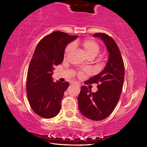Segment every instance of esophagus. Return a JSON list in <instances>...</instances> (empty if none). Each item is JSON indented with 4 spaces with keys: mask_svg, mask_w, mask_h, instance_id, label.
<instances>
[{
    "mask_svg": "<svg viewBox=\"0 0 147 147\" xmlns=\"http://www.w3.org/2000/svg\"><path fill=\"white\" fill-rule=\"evenodd\" d=\"M73 84H74V85H75V86H80L78 83L75 82H74L73 83Z\"/></svg>",
    "mask_w": 147,
    "mask_h": 147,
    "instance_id": "esophagus-1",
    "label": "esophagus"
}]
</instances>
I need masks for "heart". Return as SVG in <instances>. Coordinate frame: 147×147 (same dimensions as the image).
I'll return each instance as SVG.
<instances>
[{
  "label": "heart",
  "instance_id": "b5f03b06",
  "mask_svg": "<svg viewBox=\"0 0 147 147\" xmlns=\"http://www.w3.org/2000/svg\"><path fill=\"white\" fill-rule=\"evenodd\" d=\"M73 47H80L88 58H94L97 55L99 51H100V47L96 41L91 39H86L82 41L77 40L74 41L73 45H69L66 47L65 51V54L67 55V54L70 53Z\"/></svg>",
  "mask_w": 147,
  "mask_h": 147
}]
</instances>
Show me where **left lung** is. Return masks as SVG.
<instances>
[{
	"label": "left lung",
	"instance_id": "obj_1",
	"mask_svg": "<svg viewBox=\"0 0 147 147\" xmlns=\"http://www.w3.org/2000/svg\"><path fill=\"white\" fill-rule=\"evenodd\" d=\"M105 44L108 59L105 67L98 74L88 80L98 84V90L91 92L86 86L81 88L78 101L82 115L93 121H101L110 115L115 108L123 89L124 66L121 52L114 39L104 33L93 34Z\"/></svg>",
	"mask_w": 147,
	"mask_h": 147
}]
</instances>
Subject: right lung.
<instances>
[{"mask_svg":"<svg viewBox=\"0 0 147 147\" xmlns=\"http://www.w3.org/2000/svg\"><path fill=\"white\" fill-rule=\"evenodd\" d=\"M78 38L56 31L39 42L35 49L27 73L26 93L30 105L41 117L51 119L59 113L67 82H54V67L63 61L67 45Z\"/></svg>","mask_w":147,"mask_h":147,"instance_id":"obj_1","label":"right lung"}]
</instances>
